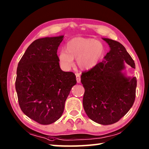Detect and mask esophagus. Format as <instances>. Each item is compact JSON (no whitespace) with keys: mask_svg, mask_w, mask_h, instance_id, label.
Here are the masks:
<instances>
[{"mask_svg":"<svg viewBox=\"0 0 149 149\" xmlns=\"http://www.w3.org/2000/svg\"><path fill=\"white\" fill-rule=\"evenodd\" d=\"M75 75H76L77 82V83H79V82L81 81V75H80V74H78V73H77V74H75Z\"/></svg>","mask_w":149,"mask_h":149,"instance_id":"obj_1","label":"esophagus"}]
</instances>
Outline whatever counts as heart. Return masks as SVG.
<instances>
[{
    "label": "heart",
    "instance_id": "b5f03b06",
    "mask_svg": "<svg viewBox=\"0 0 149 149\" xmlns=\"http://www.w3.org/2000/svg\"><path fill=\"white\" fill-rule=\"evenodd\" d=\"M105 48L101 42L93 38H74L70 40L65 49H61L58 59L62 67L68 70L72 67L74 59L81 70H89L95 68L102 59Z\"/></svg>",
    "mask_w": 149,
    "mask_h": 149
}]
</instances>
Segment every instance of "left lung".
<instances>
[{
  "label": "left lung",
  "mask_w": 149,
  "mask_h": 149,
  "mask_svg": "<svg viewBox=\"0 0 149 149\" xmlns=\"http://www.w3.org/2000/svg\"><path fill=\"white\" fill-rule=\"evenodd\" d=\"M111 50L95 68L81 74L85 89L84 109L89 119L101 125L119 121L135 100L136 78L122 73L125 63L135 68L134 60L119 42L103 38Z\"/></svg>",
  "instance_id": "left-lung-1"
}]
</instances>
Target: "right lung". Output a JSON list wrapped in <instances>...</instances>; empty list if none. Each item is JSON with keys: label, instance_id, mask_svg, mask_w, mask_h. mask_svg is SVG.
Masks as SVG:
<instances>
[{"label": "right lung", "instance_id": "obj_1", "mask_svg": "<svg viewBox=\"0 0 149 149\" xmlns=\"http://www.w3.org/2000/svg\"><path fill=\"white\" fill-rule=\"evenodd\" d=\"M63 36L34 40L18 64L15 81L21 110L41 125L62 116L65 101L76 84L75 75L60 69L57 55Z\"/></svg>", "mask_w": 149, "mask_h": 149}]
</instances>
